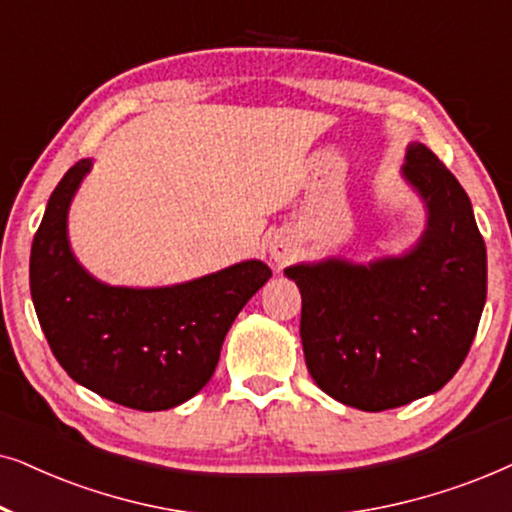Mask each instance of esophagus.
Instances as JSON below:
<instances>
[{
	"mask_svg": "<svg viewBox=\"0 0 512 512\" xmlns=\"http://www.w3.org/2000/svg\"><path fill=\"white\" fill-rule=\"evenodd\" d=\"M269 252H271V257H274L278 264H285L292 257V248H290L288 243H283V241H271Z\"/></svg>",
	"mask_w": 512,
	"mask_h": 512,
	"instance_id": "34e87169",
	"label": "esophagus"
}]
</instances>
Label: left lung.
Listing matches in <instances>:
<instances>
[{"label": "left lung", "mask_w": 512, "mask_h": 512, "mask_svg": "<svg viewBox=\"0 0 512 512\" xmlns=\"http://www.w3.org/2000/svg\"><path fill=\"white\" fill-rule=\"evenodd\" d=\"M403 173L428 208L419 245L398 260L297 264L304 358L339 403L381 412L440 391L454 377L487 299V250L468 194L426 145Z\"/></svg>", "instance_id": "obj_1"}]
</instances>
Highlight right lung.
Wrapping results in <instances>:
<instances>
[{
  "mask_svg": "<svg viewBox=\"0 0 512 512\" xmlns=\"http://www.w3.org/2000/svg\"><path fill=\"white\" fill-rule=\"evenodd\" d=\"M88 170V159L67 170L34 234V311L53 356L74 381L131 410H170L208 384L231 323L271 269L252 260L154 290L98 283L67 243V208Z\"/></svg>",
  "mask_w": 512,
  "mask_h": 512,
  "instance_id": "add662e5",
  "label": "right lung"
}]
</instances>
